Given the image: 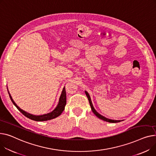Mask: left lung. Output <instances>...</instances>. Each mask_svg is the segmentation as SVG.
<instances>
[{
	"label": "left lung",
	"mask_w": 156,
	"mask_h": 156,
	"mask_svg": "<svg viewBox=\"0 0 156 156\" xmlns=\"http://www.w3.org/2000/svg\"><path fill=\"white\" fill-rule=\"evenodd\" d=\"M85 94H86V95H87V98H88V101H89V103H90V107H91V108L92 112H93V113H94L95 115L98 118H99L100 119H101V120H104V121L110 122V123H117V122H121V121L123 120H112V119H108V118H106V117H103V115H100V114L99 113H98V112L96 111V110L94 108V107H93V105L92 102H91V98H90V95L88 94V93L87 91H85Z\"/></svg>",
	"instance_id": "obj_1"
}]
</instances>
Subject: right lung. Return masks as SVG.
<instances>
[{
	"mask_svg": "<svg viewBox=\"0 0 156 156\" xmlns=\"http://www.w3.org/2000/svg\"><path fill=\"white\" fill-rule=\"evenodd\" d=\"M7 91H8L10 100H11L12 102L13 103V104L16 107V108L20 112H21L24 116H26V117H27V118H29L31 120H35V121H38V122L39 121V122H41V121H47V120H49L53 119H55V118L58 117V116H59L61 115L62 112H63V110H65V105L66 104V94L65 87L63 89V91H62V92H61V96H60L59 99V102L58 103V105L56 106V107L51 112H49L48 113L43 114V115H33V114H30V113L23 110L20 107H19V106L17 105V104L15 103V101L13 100V99H12L11 95H10L8 89H7Z\"/></svg>",
	"mask_w": 156,
	"mask_h": 156,
	"instance_id": "1",
	"label": "right lung"
}]
</instances>
